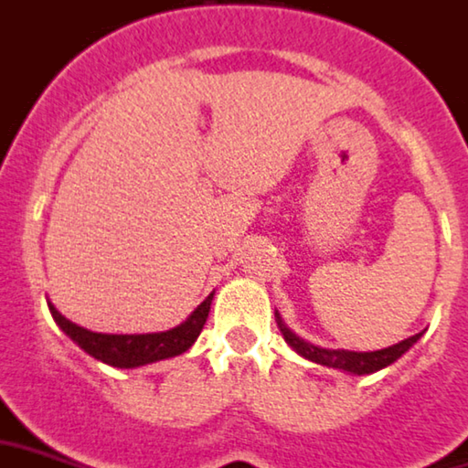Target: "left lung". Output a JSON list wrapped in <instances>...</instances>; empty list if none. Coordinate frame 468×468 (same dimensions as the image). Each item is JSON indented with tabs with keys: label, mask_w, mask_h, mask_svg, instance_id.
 <instances>
[{
	"label": "left lung",
	"mask_w": 468,
	"mask_h": 468,
	"mask_svg": "<svg viewBox=\"0 0 468 468\" xmlns=\"http://www.w3.org/2000/svg\"><path fill=\"white\" fill-rule=\"evenodd\" d=\"M276 324L281 328L282 337H285V343L297 352L304 359L314 361V364H321V367L328 368H340V371H347V374L355 376H367V374H376L380 368L390 367L392 361H398L399 356L411 347V345L421 337V333H416L414 337H407L402 343L392 345V347L378 349V352H347V349H324L316 347V345L307 343V340H302L300 335H294L290 331L288 325L282 324L281 314L276 312Z\"/></svg>",
	"instance_id": "1"
}]
</instances>
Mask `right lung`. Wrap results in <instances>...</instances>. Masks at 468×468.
<instances>
[{
    "instance_id": "1",
    "label": "right lung",
    "mask_w": 468,
    "mask_h": 468,
    "mask_svg": "<svg viewBox=\"0 0 468 468\" xmlns=\"http://www.w3.org/2000/svg\"><path fill=\"white\" fill-rule=\"evenodd\" d=\"M211 300H214V292L178 328H171L166 333H147V335H101V333H92L88 328L70 324L69 319H64L57 312L54 304H49V312H52V319L57 321L58 328L78 347L85 349L90 356L104 361L109 367L137 368L144 367V364H152V361L168 359V356H178L187 352L192 343L199 337V333H202L204 324H207Z\"/></svg>"
}]
</instances>
